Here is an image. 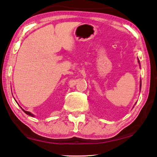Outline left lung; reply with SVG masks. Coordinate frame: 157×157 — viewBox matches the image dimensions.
I'll use <instances>...</instances> for the list:
<instances>
[{"instance_id": "1", "label": "left lung", "mask_w": 157, "mask_h": 157, "mask_svg": "<svg viewBox=\"0 0 157 157\" xmlns=\"http://www.w3.org/2000/svg\"><path fill=\"white\" fill-rule=\"evenodd\" d=\"M138 62H139V63H140V62L139 59H138ZM140 89H141V80H140Z\"/></svg>"}]
</instances>
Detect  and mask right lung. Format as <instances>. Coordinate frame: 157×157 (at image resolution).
<instances>
[{"label":"right lung","instance_id":"add662e5","mask_svg":"<svg viewBox=\"0 0 157 157\" xmlns=\"http://www.w3.org/2000/svg\"><path fill=\"white\" fill-rule=\"evenodd\" d=\"M21 109H22V108H21ZM22 110H23V111H24V112H25L26 114H27V115H28V116H32V117H34V116L33 113H31L30 112H29V111H27L23 110V109H22Z\"/></svg>","mask_w":157,"mask_h":157}]
</instances>
